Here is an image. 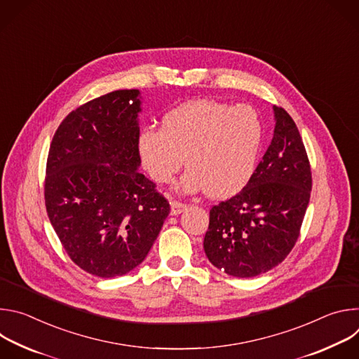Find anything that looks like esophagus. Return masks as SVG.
<instances>
[{
    "label": "esophagus",
    "instance_id": "esophagus-1",
    "mask_svg": "<svg viewBox=\"0 0 359 359\" xmlns=\"http://www.w3.org/2000/svg\"><path fill=\"white\" fill-rule=\"evenodd\" d=\"M186 209H187V206H186L184 203H180L177 200H172L170 201V215L172 216H177V215L183 213Z\"/></svg>",
    "mask_w": 359,
    "mask_h": 359
}]
</instances>
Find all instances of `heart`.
<instances>
[{"mask_svg": "<svg viewBox=\"0 0 359 359\" xmlns=\"http://www.w3.org/2000/svg\"><path fill=\"white\" fill-rule=\"evenodd\" d=\"M262 137V123L252 108L198 99L166 114L162 129H143L137 151L143 169L156 183H170L186 156L190 169L182 187L226 198L250 182Z\"/></svg>", "mask_w": 359, "mask_h": 359, "instance_id": "obj_1", "label": "heart"}]
</instances>
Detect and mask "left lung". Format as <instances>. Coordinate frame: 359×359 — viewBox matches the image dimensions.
Here are the masks:
<instances>
[{"label":"left lung","mask_w":359,"mask_h":359,"mask_svg":"<svg viewBox=\"0 0 359 359\" xmlns=\"http://www.w3.org/2000/svg\"><path fill=\"white\" fill-rule=\"evenodd\" d=\"M271 144L245 187L210 210L204 251L233 277L248 278L278 266L299 236L313 177L295 122L274 107Z\"/></svg>","instance_id":"8db88e82"}]
</instances>
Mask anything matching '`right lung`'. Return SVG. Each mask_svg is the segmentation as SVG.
<instances>
[{
	"instance_id": "add662e5",
	"label": "right lung",
	"mask_w": 359,
	"mask_h": 359,
	"mask_svg": "<svg viewBox=\"0 0 359 359\" xmlns=\"http://www.w3.org/2000/svg\"><path fill=\"white\" fill-rule=\"evenodd\" d=\"M137 89H121L72 111L50 142L45 206L69 259L111 278L137 267L170 213L168 198L137 172Z\"/></svg>"
}]
</instances>
